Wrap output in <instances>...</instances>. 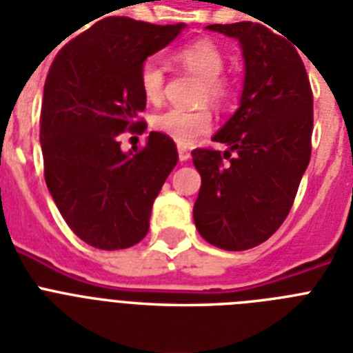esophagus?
Segmentation results:
<instances>
[{
    "label": "esophagus",
    "mask_w": 353,
    "mask_h": 353,
    "mask_svg": "<svg viewBox=\"0 0 353 353\" xmlns=\"http://www.w3.org/2000/svg\"><path fill=\"white\" fill-rule=\"evenodd\" d=\"M179 159H180V162H188V160L191 159V153L185 148L179 145Z\"/></svg>",
    "instance_id": "34e87169"
}]
</instances>
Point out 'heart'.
<instances>
[{
    "instance_id": "heart-1",
    "label": "heart",
    "mask_w": 353,
    "mask_h": 353,
    "mask_svg": "<svg viewBox=\"0 0 353 353\" xmlns=\"http://www.w3.org/2000/svg\"><path fill=\"white\" fill-rule=\"evenodd\" d=\"M173 61L185 70L204 80L202 98H208L213 103H221L228 97V83L219 76L224 70V54L210 39H199L185 45L173 54ZM138 83L143 98L149 103H160L163 98L165 74L162 65L157 60H148L140 67ZM211 112L208 109L184 111V109H169L153 118V129L174 140L179 145H191L202 134L211 129Z\"/></svg>"
}]
</instances>
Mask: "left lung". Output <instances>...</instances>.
Returning a JSON list of instances; mask_svg holds the SVG:
<instances>
[{
  "instance_id": "8db88e82",
  "label": "left lung",
  "mask_w": 353,
  "mask_h": 353,
  "mask_svg": "<svg viewBox=\"0 0 353 353\" xmlns=\"http://www.w3.org/2000/svg\"><path fill=\"white\" fill-rule=\"evenodd\" d=\"M235 38L244 58V85L235 114L213 140L221 151L194 149L202 185L193 208L200 236L228 252L268 241L288 216L308 168L314 97L301 56L264 25H208Z\"/></svg>"
}]
</instances>
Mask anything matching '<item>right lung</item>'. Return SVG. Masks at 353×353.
<instances>
[{
	"label": "right lung",
	"mask_w": 353,
	"mask_h": 353,
	"mask_svg": "<svg viewBox=\"0 0 353 353\" xmlns=\"http://www.w3.org/2000/svg\"><path fill=\"white\" fill-rule=\"evenodd\" d=\"M184 29L111 16L70 39L50 65L39 118L45 182L89 246L125 250L148 235L154 199L179 162L176 145L151 131L145 148L125 153L118 137L143 131L140 67Z\"/></svg>",
	"instance_id": "add662e5"
}]
</instances>
